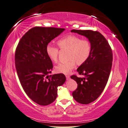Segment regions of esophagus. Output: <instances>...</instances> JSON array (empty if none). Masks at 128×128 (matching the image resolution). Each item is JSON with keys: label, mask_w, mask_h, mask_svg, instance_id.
<instances>
[{"label": "esophagus", "mask_w": 128, "mask_h": 128, "mask_svg": "<svg viewBox=\"0 0 128 128\" xmlns=\"http://www.w3.org/2000/svg\"><path fill=\"white\" fill-rule=\"evenodd\" d=\"M66 80H70V75H66Z\"/></svg>", "instance_id": "esophagus-1"}]
</instances>
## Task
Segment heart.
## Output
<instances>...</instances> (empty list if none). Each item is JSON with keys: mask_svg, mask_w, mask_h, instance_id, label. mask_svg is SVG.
Segmentation results:
<instances>
[{"mask_svg": "<svg viewBox=\"0 0 128 128\" xmlns=\"http://www.w3.org/2000/svg\"><path fill=\"white\" fill-rule=\"evenodd\" d=\"M57 44L61 49L68 50V61L60 62L55 67L57 72L67 74L74 68L75 62L77 65L84 64L90 56L92 44L88 39H82L78 36L69 35L59 39ZM46 54L53 62L58 60L59 48L58 47L48 44L46 48Z\"/></svg>", "mask_w": 128, "mask_h": 128, "instance_id": "obj_1", "label": "heart"}]
</instances>
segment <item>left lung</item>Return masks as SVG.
<instances>
[{"label":"left lung","mask_w":128,"mask_h":128,"mask_svg":"<svg viewBox=\"0 0 128 128\" xmlns=\"http://www.w3.org/2000/svg\"><path fill=\"white\" fill-rule=\"evenodd\" d=\"M88 38L92 44V53L89 59L77 69L76 75L71 76L78 84L72 96L79 103L88 104L96 100L104 90L108 80L112 64V52L103 35L92 30H72Z\"/></svg>","instance_id":"1"}]
</instances>
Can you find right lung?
<instances>
[{
  "label": "right lung",
  "instance_id": "right-lung-1",
  "mask_svg": "<svg viewBox=\"0 0 128 128\" xmlns=\"http://www.w3.org/2000/svg\"><path fill=\"white\" fill-rule=\"evenodd\" d=\"M64 28L35 26L21 38L15 52V66L21 86L32 101L40 106L51 104L57 96V88L66 80L58 74L48 75L53 63L46 48Z\"/></svg>",
  "mask_w": 128,
  "mask_h": 128
}]
</instances>
